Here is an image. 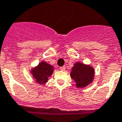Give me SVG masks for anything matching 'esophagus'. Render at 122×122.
Returning a JSON list of instances; mask_svg holds the SVG:
<instances>
[{
    "label": "esophagus",
    "mask_w": 122,
    "mask_h": 122,
    "mask_svg": "<svg viewBox=\"0 0 122 122\" xmlns=\"http://www.w3.org/2000/svg\"><path fill=\"white\" fill-rule=\"evenodd\" d=\"M60 70H61V71H65V69H66V67L65 66H62V67H60Z\"/></svg>",
    "instance_id": "1"
}]
</instances>
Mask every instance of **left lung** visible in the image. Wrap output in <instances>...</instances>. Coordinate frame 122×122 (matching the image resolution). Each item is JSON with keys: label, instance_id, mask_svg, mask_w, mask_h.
<instances>
[{"label": "left lung", "instance_id": "left-lung-1", "mask_svg": "<svg viewBox=\"0 0 122 122\" xmlns=\"http://www.w3.org/2000/svg\"><path fill=\"white\" fill-rule=\"evenodd\" d=\"M95 69L89 64L77 62L74 64L70 76L77 88H83L92 83L95 79Z\"/></svg>", "mask_w": 122, "mask_h": 122}]
</instances>
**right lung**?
Returning a JSON list of instances; mask_svg holds the SVG:
<instances>
[{
  "instance_id": "obj_1",
  "label": "right lung",
  "mask_w": 122,
  "mask_h": 122,
  "mask_svg": "<svg viewBox=\"0 0 122 122\" xmlns=\"http://www.w3.org/2000/svg\"><path fill=\"white\" fill-rule=\"evenodd\" d=\"M54 71L55 68L52 65L42 61L37 66L30 69V73L36 83L44 85L48 82V78L52 76Z\"/></svg>"
}]
</instances>
